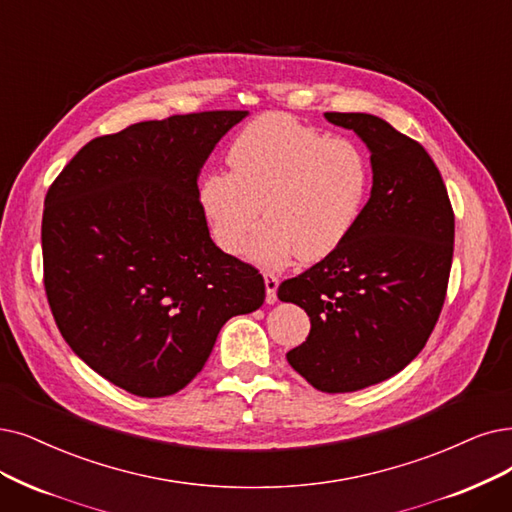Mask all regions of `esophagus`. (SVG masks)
Wrapping results in <instances>:
<instances>
[{
  "instance_id": "1",
  "label": "esophagus",
  "mask_w": 512,
  "mask_h": 512,
  "mask_svg": "<svg viewBox=\"0 0 512 512\" xmlns=\"http://www.w3.org/2000/svg\"><path fill=\"white\" fill-rule=\"evenodd\" d=\"M264 285H267V302L277 300V288H279V277L273 273H264Z\"/></svg>"
}]
</instances>
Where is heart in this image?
<instances>
[{
	"label": "heart",
	"mask_w": 512,
	"mask_h": 512,
	"mask_svg": "<svg viewBox=\"0 0 512 512\" xmlns=\"http://www.w3.org/2000/svg\"><path fill=\"white\" fill-rule=\"evenodd\" d=\"M231 172L199 182L201 210L218 248L239 254L260 216L248 256L283 267L296 254L321 260L351 237L372 185L365 151L349 138H327L283 113L250 121L229 145Z\"/></svg>",
	"instance_id": "obj_1"
}]
</instances>
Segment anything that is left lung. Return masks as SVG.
<instances>
[{"mask_svg": "<svg viewBox=\"0 0 512 512\" xmlns=\"http://www.w3.org/2000/svg\"><path fill=\"white\" fill-rule=\"evenodd\" d=\"M372 151V195L340 248L277 296L311 317L288 355L321 393H353L395 376L433 334L454 256V210L420 142L367 113H325Z\"/></svg>", "mask_w": 512, "mask_h": 512, "instance_id": "left-lung-1", "label": "left lung"}]
</instances>
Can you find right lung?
I'll return each instance as SVG.
<instances>
[{"label":"right lung","instance_id":"add662e5","mask_svg":"<svg viewBox=\"0 0 512 512\" xmlns=\"http://www.w3.org/2000/svg\"><path fill=\"white\" fill-rule=\"evenodd\" d=\"M248 111L140 121L81 147L50 185L44 288L60 334L96 374L168 397L206 365L220 327L264 302L252 264L210 237L197 178Z\"/></svg>","mask_w":512,"mask_h":512}]
</instances>
